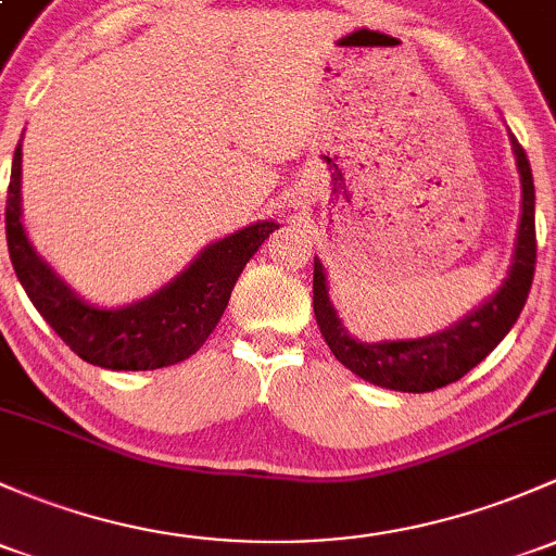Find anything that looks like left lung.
Returning <instances> with one entry per match:
<instances>
[{
    "mask_svg": "<svg viewBox=\"0 0 556 556\" xmlns=\"http://www.w3.org/2000/svg\"><path fill=\"white\" fill-rule=\"evenodd\" d=\"M511 149L517 154L519 178H522V218H519L517 250L509 279L482 308L460 319L445 332L418 338V341H383L362 343L354 341L343 330L336 317L330 298H327L323 263L314 258V314H317L319 332L325 343L341 365L356 372L365 381L394 391H424L442 389L464 378L471 367H477L501 341L528 301L530 285L535 274V189L530 162L519 140L511 136Z\"/></svg>",
    "mask_w": 556,
    "mask_h": 556,
    "instance_id": "1",
    "label": "left lung"
}]
</instances>
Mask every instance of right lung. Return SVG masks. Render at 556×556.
Segmentation results:
<instances>
[{"label": "right lung", "instance_id": "add662e5", "mask_svg": "<svg viewBox=\"0 0 556 556\" xmlns=\"http://www.w3.org/2000/svg\"><path fill=\"white\" fill-rule=\"evenodd\" d=\"M8 250L23 290L47 325L85 362L106 370H156L200 352L229 303L237 277L277 224L263 220L210 244L167 288L125 308H96L77 298L42 258L21 226V143L4 207Z\"/></svg>", "mask_w": 556, "mask_h": 556}]
</instances>
